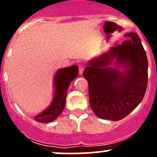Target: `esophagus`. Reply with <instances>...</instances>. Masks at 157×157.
I'll list each match as a JSON object with an SVG mask.
<instances>
[{
	"mask_svg": "<svg viewBox=\"0 0 157 157\" xmlns=\"http://www.w3.org/2000/svg\"><path fill=\"white\" fill-rule=\"evenodd\" d=\"M79 73H80V74H83V70H84V68H85V66L83 65V64H79Z\"/></svg>",
	"mask_w": 157,
	"mask_h": 157,
	"instance_id": "1",
	"label": "esophagus"
}]
</instances>
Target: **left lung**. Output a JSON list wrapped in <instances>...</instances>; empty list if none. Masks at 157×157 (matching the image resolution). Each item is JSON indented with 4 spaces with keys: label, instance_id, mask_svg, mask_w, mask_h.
<instances>
[{
    "label": "left lung",
    "instance_id": "left-lung-1",
    "mask_svg": "<svg viewBox=\"0 0 157 157\" xmlns=\"http://www.w3.org/2000/svg\"><path fill=\"white\" fill-rule=\"evenodd\" d=\"M128 40L88 63L83 77L89 84L90 107L98 117L118 121L143 100L148 80V61L138 35L126 34ZM116 58V67L108 66Z\"/></svg>",
    "mask_w": 157,
    "mask_h": 157
}]
</instances>
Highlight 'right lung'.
I'll return each mask as SVG.
<instances>
[{"label":"right lung","mask_w":157,"mask_h":157,"mask_svg":"<svg viewBox=\"0 0 157 157\" xmlns=\"http://www.w3.org/2000/svg\"><path fill=\"white\" fill-rule=\"evenodd\" d=\"M78 67H71L60 69L55 77V96L53 101L47 109L34 117L38 122L46 123L54 121L62 112L65 107L66 96L70 84L78 75Z\"/></svg>","instance_id":"add662e5"}]
</instances>
